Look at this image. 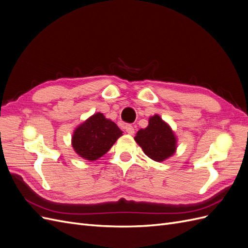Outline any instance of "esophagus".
<instances>
[{
    "instance_id": "34e87169",
    "label": "esophagus",
    "mask_w": 248,
    "mask_h": 248,
    "mask_svg": "<svg viewBox=\"0 0 248 248\" xmlns=\"http://www.w3.org/2000/svg\"><path fill=\"white\" fill-rule=\"evenodd\" d=\"M125 130H126V132H127V133L130 134V136H132V134L134 133V128H133V126H132V125H130V124H127V125L125 126Z\"/></svg>"
}]
</instances>
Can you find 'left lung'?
Instances as JSON below:
<instances>
[{"mask_svg":"<svg viewBox=\"0 0 248 248\" xmlns=\"http://www.w3.org/2000/svg\"><path fill=\"white\" fill-rule=\"evenodd\" d=\"M134 140L144 153L155 161H163L175 153V134L158 115L150 118L149 125L139 130Z\"/></svg>","mask_w":248,"mask_h":248,"instance_id":"8db88e82","label":"left lung"}]
</instances>
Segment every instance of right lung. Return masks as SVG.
<instances>
[{
    "instance_id": "right-lung-1",
    "label": "right lung",
    "mask_w": 248,
    "mask_h": 248,
    "mask_svg": "<svg viewBox=\"0 0 248 248\" xmlns=\"http://www.w3.org/2000/svg\"><path fill=\"white\" fill-rule=\"evenodd\" d=\"M122 134L116 123L97 112L74 131L72 147L82 158L93 161L106 154Z\"/></svg>"
}]
</instances>
